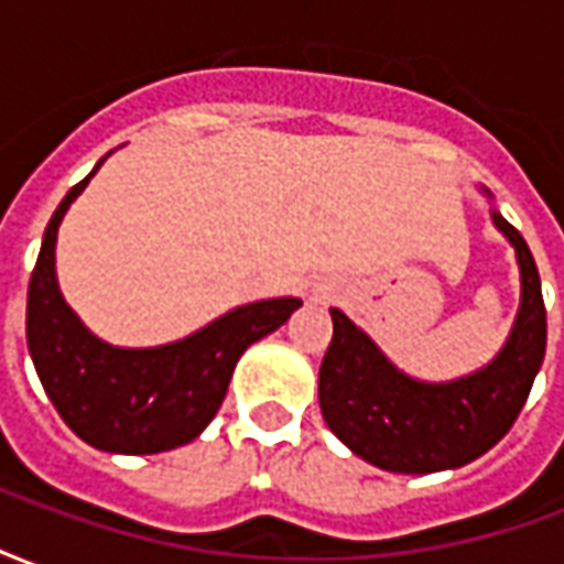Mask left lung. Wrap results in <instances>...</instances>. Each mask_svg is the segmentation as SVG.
<instances>
[{"instance_id": "1", "label": "left lung", "mask_w": 564, "mask_h": 564, "mask_svg": "<svg viewBox=\"0 0 564 564\" xmlns=\"http://www.w3.org/2000/svg\"><path fill=\"white\" fill-rule=\"evenodd\" d=\"M517 250L522 305L505 350L471 378L420 383L387 362L366 332L332 307V341L319 366V411L356 456L399 474L459 468L508 435L546 350L541 274L525 238L498 210Z\"/></svg>"}]
</instances>
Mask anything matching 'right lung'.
<instances>
[{
  "mask_svg": "<svg viewBox=\"0 0 564 564\" xmlns=\"http://www.w3.org/2000/svg\"><path fill=\"white\" fill-rule=\"evenodd\" d=\"M96 169L68 189L44 229L26 293V344L47 399L75 435L108 453H162L189 444L214 420L235 362L302 302L269 299L235 307L184 341L153 350L93 338L59 295L54 247L63 214Z\"/></svg>",
  "mask_w": 564,
  "mask_h": 564,
  "instance_id": "add662e5",
  "label": "right lung"
}]
</instances>
